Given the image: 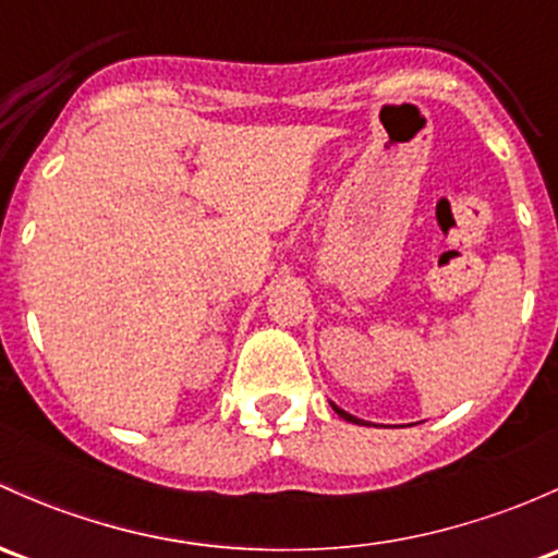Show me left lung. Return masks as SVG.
Here are the masks:
<instances>
[{"instance_id": "8db88e82", "label": "left lung", "mask_w": 558, "mask_h": 558, "mask_svg": "<svg viewBox=\"0 0 558 558\" xmlns=\"http://www.w3.org/2000/svg\"><path fill=\"white\" fill-rule=\"evenodd\" d=\"M330 408H333V410H336V413H339V415H341V418H344V421H349V424H360V426H363V424H365V421H360V418H354V415H349V413H347V410H341V408H336V405H330ZM365 426H368V424H365Z\"/></svg>"}]
</instances>
